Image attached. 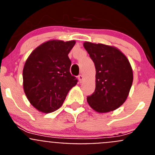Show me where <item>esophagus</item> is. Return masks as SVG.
I'll list each match as a JSON object with an SVG mask.
<instances>
[{
    "mask_svg": "<svg viewBox=\"0 0 155 155\" xmlns=\"http://www.w3.org/2000/svg\"><path fill=\"white\" fill-rule=\"evenodd\" d=\"M84 76H83V75L82 74H80L78 76V80H79V82H80V83H81L82 81H84Z\"/></svg>",
    "mask_w": 155,
    "mask_h": 155,
    "instance_id": "1",
    "label": "esophagus"
}]
</instances>
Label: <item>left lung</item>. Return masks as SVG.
I'll list each match as a JSON object with an SVG mask.
<instances>
[{
	"instance_id": "obj_1",
	"label": "left lung",
	"mask_w": 155,
	"mask_h": 155,
	"mask_svg": "<svg viewBox=\"0 0 155 155\" xmlns=\"http://www.w3.org/2000/svg\"><path fill=\"white\" fill-rule=\"evenodd\" d=\"M84 47L95 66V90L87 98L99 113L118 109L125 102L133 84L131 65L124 53L112 46L84 42Z\"/></svg>"
}]
</instances>
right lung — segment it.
Segmentation results:
<instances>
[{
    "instance_id": "obj_1",
    "label": "right lung",
    "mask_w": 155,
    "mask_h": 155,
    "mask_svg": "<svg viewBox=\"0 0 155 155\" xmlns=\"http://www.w3.org/2000/svg\"><path fill=\"white\" fill-rule=\"evenodd\" d=\"M74 40H50L35 48L23 68V88L32 106L39 112L53 113L64 103L78 80L70 73L68 53Z\"/></svg>"
}]
</instances>
